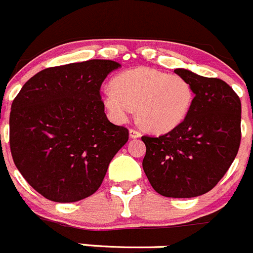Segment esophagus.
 <instances>
[{"label": "esophagus", "instance_id": "1", "mask_svg": "<svg viewBox=\"0 0 253 253\" xmlns=\"http://www.w3.org/2000/svg\"><path fill=\"white\" fill-rule=\"evenodd\" d=\"M129 136H130L131 139H138L141 136V133L139 130H136V129H130V130H129Z\"/></svg>", "mask_w": 253, "mask_h": 253}]
</instances>
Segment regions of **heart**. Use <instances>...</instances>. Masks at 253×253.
<instances>
[{
  "mask_svg": "<svg viewBox=\"0 0 253 253\" xmlns=\"http://www.w3.org/2000/svg\"><path fill=\"white\" fill-rule=\"evenodd\" d=\"M103 102L119 122L136 108L143 128L163 134L179 126L189 113L192 89L186 79L151 68L123 72L113 79V88L103 92Z\"/></svg>",
  "mask_w": 253,
  "mask_h": 253,
  "instance_id": "obj_1",
  "label": "heart"
}]
</instances>
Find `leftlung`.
Listing matches in <instances>:
<instances>
[{
  "label": "left lung",
  "mask_w": 253,
  "mask_h": 253,
  "mask_svg": "<svg viewBox=\"0 0 253 253\" xmlns=\"http://www.w3.org/2000/svg\"><path fill=\"white\" fill-rule=\"evenodd\" d=\"M195 94L184 122L169 133L143 136V169L163 196L187 199L206 194L223 177L241 141V100L226 82L175 69Z\"/></svg>",
  "instance_id": "8db88e82"
}]
</instances>
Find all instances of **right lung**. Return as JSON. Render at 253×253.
I'll return each mask as SVG.
<instances>
[{"label": "right lung", "mask_w": 253, "mask_h": 253, "mask_svg": "<svg viewBox=\"0 0 253 253\" xmlns=\"http://www.w3.org/2000/svg\"><path fill=\"white\" fill-rule=\"evenodd\" d=\"M120 64L108 59L50 67L28 79L9 114V148L18 171L42 196L76 203L102 185L128 129L104 113L100 85Z\"/></svg>", "instance_id": "1"}]
</instances>
